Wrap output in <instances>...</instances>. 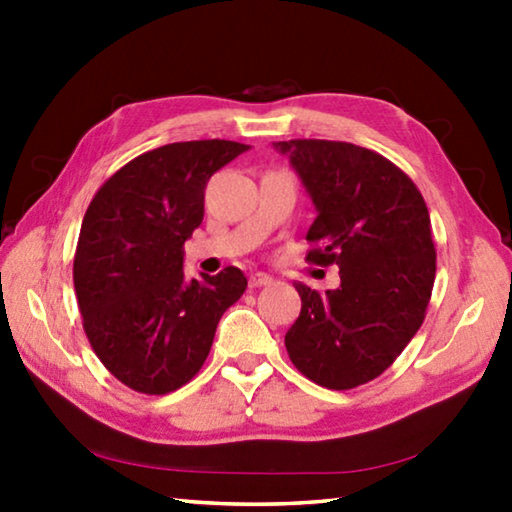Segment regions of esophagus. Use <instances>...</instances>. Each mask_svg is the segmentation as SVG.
<instances>
[{"label":"esophagus","mask_w":512,"mask_h":512,"mask_svg":"<svg viewBox=\"0 0 512 512\" xmlns=\"http://www.w3.org/2000/svg\"><path fill=\"white\" fill-rule=\"evenodd\" d=\"M271 282H273V277H271V275H266V273H253V275H250V280H248L250 289L266 287V284H271Z\"/></svg>","instance_id":"esophagus-1"}]
</instances>
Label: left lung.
Returning <instances> with one entry per match:
<instances>
[{"label":"left lung","instance_id":"left-lung-1","mask_svg":"<svg viewBox=\"0 0 512 512\" xmlns=\"http://www.w3.org/2000/svg\"><path fill=\"white\" fill-rule=\"evenodd\" d=\"M275 149L316 205L307 262L341 275L325 293L296 284L302 309L284 345L307 379L348 391L391 366L427 314L436 280L427 203L400 167L363 146L289 140Z\"/></svg>","mask_w":512,"mask_h":512}]
</instances>
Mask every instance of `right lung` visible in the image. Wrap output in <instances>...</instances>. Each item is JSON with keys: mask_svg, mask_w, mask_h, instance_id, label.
<instances>
[{"mask_svg": "<svg viewBox=\"0 0 512 512\" xmlns=\"http://www.w3.org/2000/svg\"><path fill=\"white\" fill-rule=\"evenodd\" d=\"M248 149L230 140L164 144L99 187L83 216L74 289L103 366L146 395L185 386L210 354L223 311L244 296L237 266L185 280V241L203 221L205 185Z\"/></svg>", "mask_w": 512, "mask_h": 512, "instance_id": "1", "label": "right lung"}]
</instances>
